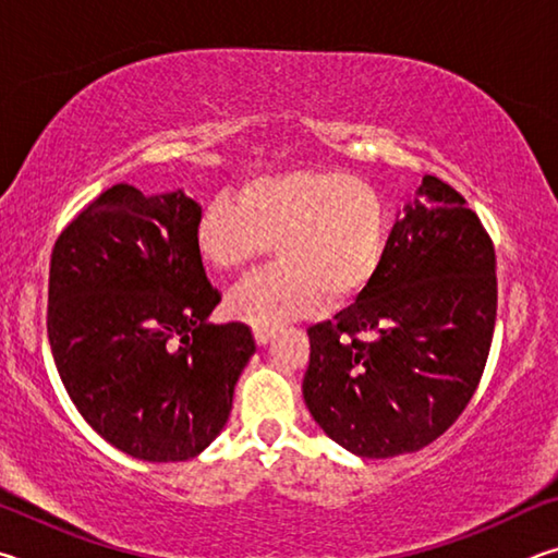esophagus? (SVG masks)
Listing matches in <instances>:
<instances>
[{
    "instance_id": "1",
    "label": "esophagus",
    "mask_w": 558,
    "mask_h": 558,
    "mask_svg": "<svg viewBox=\"0 0 558 558\" xmlns=\"http://www.w3.org/2000/svg\"><path fill=\"white\" fill-rule=\"evenodd\" d=\"M270 335H272V329H268V327H256V329H253V337H256V342H258L260 347L268 344Z\"/></svg>"
}]
</instances>
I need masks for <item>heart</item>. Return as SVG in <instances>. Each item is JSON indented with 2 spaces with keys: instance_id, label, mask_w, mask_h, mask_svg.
I'll list each match as a JSON object with an SVG mask.
<instances>
[{
  "instance_id": "obj_1",
  "label": "heart",
  "mask_w": 558,
  "mask_h": 558,
  "mask_svg": "<svg viewBox=\"0 0 558 558\" xmlns=\"http://www.w3.org/2000/svg\"><path fill=\"white\" fill-rule=\"evenodd\" d=\"M386 216L369 184L332 169H292L221 194L196 221L206 266L239 272L272 251L276 266L245 280L226 300L251 327H280L313 315L319 302L342 305L372 286L381 268Z\"/></svg>"
}]
</instances>
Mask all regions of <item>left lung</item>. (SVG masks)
<instances>
[{
	"mask_svg": "<svg viewBox=\"0 0 558 558\" xmlns=\"http://www.w3.org/2000/svg\"><path fill=\"white\" fill-rule=\"evenodd\" d=\"M495 317V245L456 189L426 174L372 286L307 329L310 413L359 458L426 448L475 393Z\"/></svg>",
	"mask_w": 558,
	"mask_h": 558,
	"instance_id": "obj_1",
	"label": "left lung"
}]
</instances>
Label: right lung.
<instances>
[{"label": "right lung", "instance_id": "1", "mask_svg": "<svg viewBox=\"0 0 558 558\" xmlns=\"http://www.w3.org/2000/svg\"><path fill=\"white\" fill-rule=\"evenodd\" d=\"M202 206L116 184L61 231L49 270V342L75 409L98 436L147 462L189 460L229 421L256 352L196 251Z\"/></svg>", "mask_w": 558, "mask_h": 558}]
</instances>
